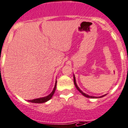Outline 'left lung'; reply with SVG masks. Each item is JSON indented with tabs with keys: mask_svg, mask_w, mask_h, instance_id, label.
Listing matches in <instances>:
<instances>
[{
	"mask_svg": "<svg viewBox=\"0 0 128 128\" xmlns=\"http://www.w3.org/2000/svg\"><path fill=\"white\" fill-rule=\"evenodd\" d=\"M73 78H74V85H75V86L76 87V88H77V90H78V91L80 92L81 94H82V95H83V96H86V97H87V98H102V97H103V96H106V95H102V96H98V97H97V96H90V95H87V94H86L85 93L83 92H82V90H80V88H79L78 86V85H77V83H76V78H75L74 74H73Z\"/></svg>",
	"mask_w": 128,
	"mask_h": 128,
	"instance_id": "8db88e82",
	"label": "left lung"
}]
</instances>
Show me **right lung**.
Wrapping results in <instances>:
<instances>
[{
  "label": "right lung",
  "mask_w": 128,
  "mask_h": 128,
  "mask_svg": "<svg viewBox=\"0 0 128 128\" xmlns=\"http://www.w3.org/2000/svg\"><path fill=\"white\" fill-rule=\"evenodd\" d=\"M56 85H57V80L56 81V83H55V86L53 90H52V92L49 94L47 96H45V97H42V98H36V99H33V100H28V102H32V103H36V104H42L44 103V102H46L47 101L50 100V99L52 98V96L54 94L55 91H56Z\"/></svg>",
  "instance_id": "right-lung-1"
}]
</instances>
